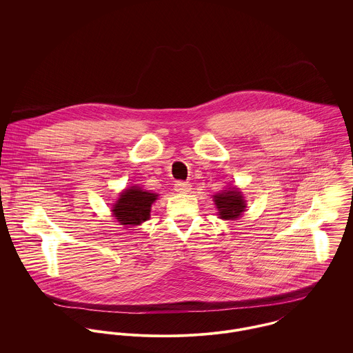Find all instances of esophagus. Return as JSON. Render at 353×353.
<instances>
[{"label":"esophagus","instance_id":"obj_1","mask_svg":"<svg viewBox=\"0 0 353 353\" xmlns=\"http://www.w3.org/2000/svg\"><path fill=\"white\" fill-rule=\"evenodd\" d=\"M190 188H192V185H190L189 182L179 181V182L175 183V190H176L178 193H188V192H190Z\"/></svg>","mask_w":353,"mask_h":353}]
</instances>
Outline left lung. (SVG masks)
<instances>
[{"instance_id": "8db88e82", "label": "left lung", "mask_w": 353, "mask_h": 353, "mask_svg": "<svg viewBox=\"0 0 353 353\" xmlns=\"http://www.w3.org/2000/svg\"><path fill=\"white\" fill-rule=\"evenodd\" d=\"M220 219L236 220L246 209V201L238 188L223 190L213 197Z\"/></svg>"}]
</instances>
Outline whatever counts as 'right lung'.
Returning <instances> with one entry per match:
<instances>
[{
  "label": "right lung",
  "mask_w": 353,
  "mask_h": 353,
  "mask_svg": "<svg viewBox=\"0 0 353 353\" xmlns=\"http://www.w3.org/2000/svg\"><path fill=\"white\" fill-rule=\"evenodd\" d=\"M156 200V193L132 186L119 194L111 212L121 225H140L150 219L152 203Z\"/></svg>",
  "instance_id": "obj_1"
}]
</instances>
